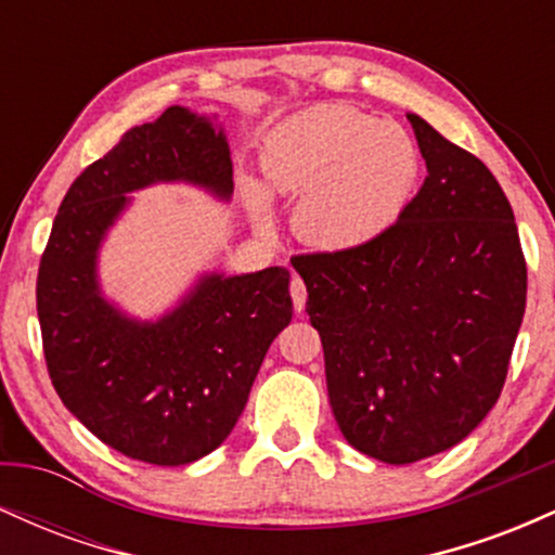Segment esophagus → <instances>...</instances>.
Instances as JSON below:
<instances>
[{
  "label": "esophagus",
  "mask_w": 555,
  "mask_h": 555,
  "mask_svg": "<svg viewBox=\"0 0 555 555\" xmlns=\"http://www.w3.org/2000/svg\"><path fill=\"white\" fill-rule=\"evenodd\" d=\"M289 295H292V305H295L297 313H302V310H305V299H308V289H305L302 279H299V276H292Z\"/></svg>",
  "instance_id": "1"
}]
</instances>
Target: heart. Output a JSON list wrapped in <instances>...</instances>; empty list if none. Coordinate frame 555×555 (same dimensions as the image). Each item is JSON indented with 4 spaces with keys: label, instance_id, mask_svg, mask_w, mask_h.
<instances>
[{
    "label": "heart",
    "instance_id": "heart-1",
    "mask_svg": "<svg viewBox=\"0 0 555 555\" xmlns=\"http://www.w3.org/2000/svg\"><path fill=\"white\" fill-rule=\"evenodd\" d=\"M266 182L299 198L295 229L308 245L349 253L378 242L399 224L417 193L423 156L404 125L354 106L326 104L286 119L266 138ZM247 206L269 221V195L242 182Z\"/></svg>",
    "mask_w": 555,
    "mask_h": 555
}]
</instances>
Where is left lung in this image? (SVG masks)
Masks as SVG:
<instances>
[{
	"mask_svg": "<svg viewBox=\"0 0 555 555\" xmlns=\"http://www.w3.org/2000/svg\"><path fill=\"white\" fill-rule=\"evenodd\" d=\"M423 188L373 245L292 260L336 425L386 464L441 454L499 401L527 302L517 221L480 158L406 114Z\"/></svg>",
	"mask_w": 555,
	"mask_h": 555,
	"instance_id": "1",
	"label": "left lung"
}]
</instances>
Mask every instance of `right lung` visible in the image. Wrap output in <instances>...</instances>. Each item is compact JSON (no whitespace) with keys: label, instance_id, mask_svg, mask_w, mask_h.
Returning <instances> with one entry per match:
<instances>
[{"label":"right lung","instance_id":"add662e5","mask_svg":"<svg viewBox=\"0 0 555 555\" xmlns=\"http://www.w3.org/2000/svg\"><path fill=\"white\" fill-rule=\"evenodd\" d=\"M154 184H190L229 203L232 151L219 114L169 106L69 184L36 308L62 404L119 454L180 467L237 425L271 341L292 321L289 271H203L162 315L127 313L101 286V247L132 193Z\"/></svg>","mask_w":555,"mask_h":555}]
</instances>
